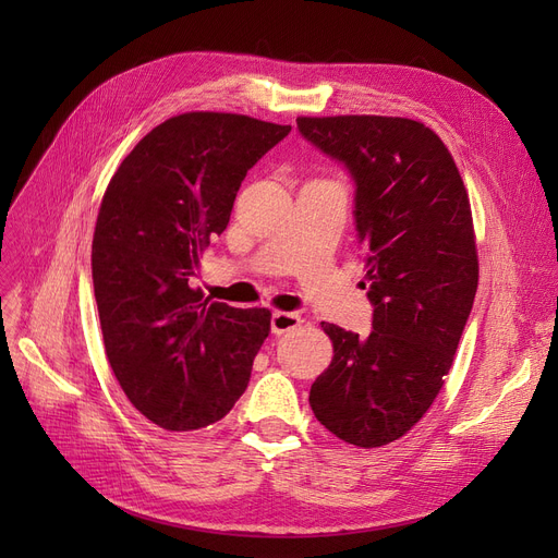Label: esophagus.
Masks as SVG:
<instances>
[{
	"label": "esophagus",
	"mask_w": 558,
	"mask_h": 558,
	"mask_svg": "<svg viewBox=\"0 0 558 558\" xmlns=\"http://www.w3.org/2000/svg\"><path fill=\"white\" fill-rule=\"evenodd\" d=\"M299 326H301V316L296 312H274L271 316V332L278 337Z\"/></svg>",
	"instance_id": "1"
}]
</instances>
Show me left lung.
Wrapping results in <instances>:
<instances>
[{
    "label": "left lung",
    "mask_w": 558,
    "mask_h": 558,
    "mask_svg": "<svg viewBox=\"0 0 558 558\" xmlns=\"http://www.w3.org/2000/svg\"><path fill=\"white\" fill-rule=\"evenodd\" d=\"M301 135L355 181L373 332L320 324L335 357L310 389L320 425L357 448L412 429L444 387L480 264L471 201L432 129L404 117H299Z\"/></svg>",
    "instance_id": "1"
}]
</instances>
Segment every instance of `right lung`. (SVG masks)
I'll list each match as a JSON object with an SVG mask.
<instances>
[{"label":"right lung","instance_id":"1","mask_svg":"<svg viewBox=\"0 0 558 558\" xmlns=\"http://www.w3.org/2000/svg\"><path fill=\"white\" fill-rule=\"evenodd\" d=\"M289 131L232 112L175 114L106 187L93 240L104 345L126 398L158 427L217 423L248 387L271 312L215 303L192 282L246 171Z\"/></svg>","mask_w":558,"mask_h":558}]
</instances>
